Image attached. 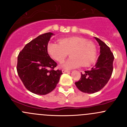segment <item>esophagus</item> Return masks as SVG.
<instances>
[{
    "instance_id": "obj_1",
    "label": "esophagus",
    "mask_w": 127,
    "mask_h": 127,
    "mask_svg": "<svg viewBox=\"0 0 127 127\" xmlns=\"http://www.w3.org/2000/svg\"><path fill=\"white\" fill-rule=\"evenodd\" d=\"M62 72L63 73H66V72H70L69 71H67V70H66V69H63L62 70Z\"/></svg>"
}]
</instances>
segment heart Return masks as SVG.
Returning a JSON list of instances; mask_svg holds the SVG:
<instances>
[{"mask_svg": "<svg viewBox=\"0 0 127 127\" xmlns=\"http://www.w3.org/2000/svg\"><path fill=\"white\" fill-rule=\"evenodd\" d=\"M50 56L58 63H63L70 54L71 57L61 65L66 69L88 66L95 61L96 48L94 43L79 37H71L60 40V43L50 42L47 46Z\"/></svg>", "mask_w": 127, "mask_h": 127, "instance_id": "b5f03b06", "label": "heart"}]
</instances>
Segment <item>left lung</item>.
I'll return each mask as SVG.
<instances>
[{"label": "left lung", "mask_w": 127, "mask_h": 127, "mask_svg": "<svg viewBox=\"0 0 127 127\" xmlns=\"http://www.w3.org/2000/svg\"><path fill=\"white\" fill-rule=\"evenodd\" d=\"M100 47V55L94 67L81 74V78L75 82L78 89L84 93L99 92L108 82L113 71V54L110 48L103 41L95 37Z\"/></svg>", "instance_id": "1"}]
</instances>
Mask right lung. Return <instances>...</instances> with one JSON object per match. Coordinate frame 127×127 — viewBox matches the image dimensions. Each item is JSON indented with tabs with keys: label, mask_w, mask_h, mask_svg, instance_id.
<instances>
[{
	"label": "right lung",
	"mask_w": 127,
	"mask_h": 127,
	"mask_svg": "<svg viewBox=\"0 0 127 127\" xmlns=\"http://www.w3.org/2000/svg\"><path fill=\"white\" fill-rule=\"evenodd\" d=\"M53 33L47 32L27 43L18 56V74L25 87L32 93L48 94L59 82L61 70H54L57 63L50 57L47 46Z\"/></svg>",
	"instance_id": "1"
}]
</instances>
